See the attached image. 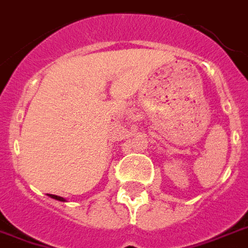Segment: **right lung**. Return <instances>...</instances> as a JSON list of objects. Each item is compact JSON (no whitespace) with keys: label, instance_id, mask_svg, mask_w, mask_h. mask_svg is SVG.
Listing matches in <instances>:
<instances>
[{"label":"right lung","instance_id":"add662e5","mask_svg":"<svg viewBox=\"0 0 248 248\" xmlns=\"http://www.w3.org/2000/svg\"><path fill=\"white\" fill-rule=\"evenodd\" d=\"M50 197H51V198H55V200H58V201H62V202H64V198L63 197H59V196H54V194H50Z\"/></svg>","mask_w":248,"mask_h":248}]
</instances>
